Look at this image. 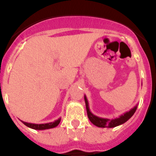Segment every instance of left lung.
<instances>
[{"label":"left lung","instance_id":"8db88e82","mask_svg":"<svg viewBox=\"0 0 156 156\" xmlns=\"http://www.w3.org/2000/svg\"><path fill=\"white\" fill-rule=\"evenodd\" d=\"M84 101L85 104H86V108H87V113L88 119H90V122L93 123L95 126H98V127H107V128H112L115 127L117 126H119L121 124H123L124 122H126L129 118H131L132 115L134 114L137 108V105L134 106L133 108L129 110V111L126 112L122 115H119L118 118L115 119H106V118H101V117H98L97 115H94L90 112V108H89V103L87 99L86 95H84Z\"/></svg>","mask_w":156,"mask_h":156}]
</instances>
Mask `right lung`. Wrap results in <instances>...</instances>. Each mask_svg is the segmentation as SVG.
<instances>
[{
    "instance_id": "1",
    "label": "right lung",
    "mask_w": 156,
    "mask_h": 156,
    "mask_svg": "<svg viewBox=\"0 0 156 156\" xmlns=\"http://www.w3.org/2000/svg\"><path fill=\"white\" fill-rule=\"evenodd\" d=\"M61 121V118L56 119L55 121L51 122H48V123H41V124H36V123H30V122H24V121H22L23 124H25L28 127L32 128L34 129H38V130H43V129H51V128L56 127L59 124V122Z\"/></svg>"
}]
</instances>
